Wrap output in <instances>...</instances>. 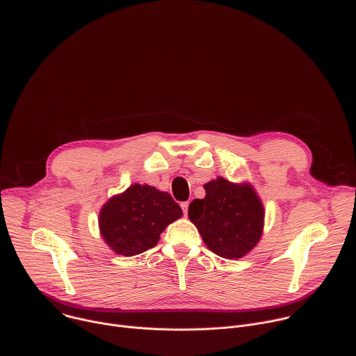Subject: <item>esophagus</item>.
<instances>
[{"mask_svg": "<svg viewBox=\"0 0 356 356\" xmlns=\"http://www.w3.org/2000/svg\"><path fill=\"white\" fill-rule=\"evenodd\" d=\"M180 207H181V210H183L184 216H187V210H188V202H183V203L180 204Z\"/></svg>", "mask_w": 356, "mask_h": 356, "instance_id": "esophagus-1", "label": "esophagus"}]
</instances>
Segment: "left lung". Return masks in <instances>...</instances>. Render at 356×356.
Wrapping results in <instances>:
<instances>
[{
  "label": "left lung",
  "instance_id": "8db88e82",
  "mask_svg": "<svg viewBox=\"0 0 356 356\" xmlns=\"http://www.w3.org/2000/svg\"><path fill=\"white\" fill-rule=\"evenodd\" d=\"M206 197L193 200L188 218L214 254L237 260L263 236L264 207L248 183L236 184L217 177L204 184Z\"/></svg>",
  "mask_w": 356,
  "mask_h": 356
}]
</instances>
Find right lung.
I'll return each mask as SVG.
<instances>
[{"label": "right lung", "mask_w": 356, "mask_h": 356, "mask_svg": "<svg viewBox=\"0 0 356 356\" xmlns=\"http://www.w3.org/2000/svg\"><path fill=\"white\" fill-rule=\"evenodd\" d=\"M181 216L180 206L168 191L134 184L104 204L99 230L116 254L132 257L153 248L168 225Z\"/></svg>", "instance_id": "1"}]
</instances>
